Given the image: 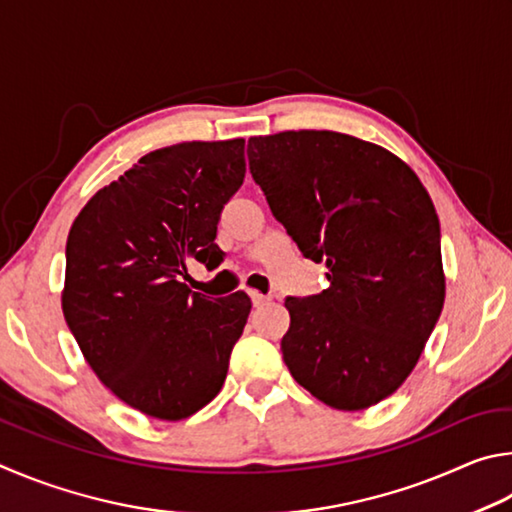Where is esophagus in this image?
I'll use <instances>...</instances> for the list:
<instances>
[{
  "label": "esophagus",
  "instance_id": "34e87169",
  "mask_svg": "<svg viewBox=\"0 0 512 512\" xmlns=\"http://www.w3.org/2000/svg\"><path fill=\"white\" fill-rule=\"evenodd\" d=\"M249 297H251V303H254L256 308H261V306H265V303H270V297H265V294H261V292H249Z\"/></svg>",
  "mask_w": 512,
  "mask_h": 512
}]
</instances>
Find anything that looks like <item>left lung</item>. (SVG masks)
<instances>
[{"label": "left lung", "instance_id": "obj_1", "mask_svg": "<svg viewBox=\"0 0 512 512\" xmlns=\"http://www.w3.org/2000/svg\"><path fill=\"white\" fill-rule=\"evenodd\" d=\"M249 170L301 254L326 263L328 288L285 299L292 378L317 400L360 411L414 371L441 317V224L414 170L351 134L251 137Z\"/></svg>", "mask_w": 512, "mask_h": 512}]
</instances>
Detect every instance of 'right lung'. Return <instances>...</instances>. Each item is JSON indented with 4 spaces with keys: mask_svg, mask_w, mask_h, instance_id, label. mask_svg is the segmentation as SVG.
<instances>
[{
    "mask_svg": "<svg viewBox=\"0 0 512 512\" xmlns=\"http://www.w3.org/2000/svg\"><path fill=\"white\" fill-rule=\"evenodd\" d=\"M245 179V139L152 150L71 224L62 312L87 364L125 405L159 420L218 396L247 324L245 292L215 299L184 283L218 267L222 206Z\"/></svg>",
    "mask_w": 512,
    "mask_h": 512,
    "instance_id": "right-lung-1",
    "label": "right lung"
}]
</instances>
